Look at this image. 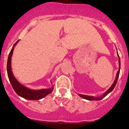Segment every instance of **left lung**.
Segmentation results:
<instances>
[{"instance_id":"1","label":"left lung","mask_w":129,"mask_h":129,"mask_svg":"<svg viewBox=\"0 0 129 129\" xmlns=\"http://www.w3.org/2000/svg\"><path fill=\"white\" fill-rule=\"evenodd\" d=\"M118 58H119V56H118ZM118 64H119V69H118V72H117V75H116V78H115V80L114 82H113V83L112 84V86L109 88V89H108L107 91H105V92L103 94L102 96H99V97H95V96H88V95H81V94H79V96H81V97H82L83 99H86V100H102V99H104L105 96H106L109 93H110L111 91L113 90V88H114L116 84H117V80H118V76H119L120 70V58H118Z\"/></svg>"}]
</instances>
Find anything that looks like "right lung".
Wrapping results in <instances>:
<instances>
[{
    "instance_id": "obj_1",
    "label": "right lung",
    "mask_w": 129,
    "mask_h": 129,
    "mask_svg": "<svg viewBox=\"0 0 129 129\" xmlns=\"http://www.w3.org/2000/svg\"><path fill=\"white\" fill-rule=\"evenodd\" d=\"M19 40L14 44L9 54L8 60H7V75H8L9 79L11 82V85L12 88L16 91V93L19 95L21 97L24 99H27L29 100H38L43 99L44 96H47L48 94L51 93L53 90V88L48 89H42L39 90H30L27 88V87L24 86V85H21L18 81L16 79L12 73V70H11V58H12V53H13L14 49L15 48V46L17 44Z\"/></svg>"
}]
</instances>
